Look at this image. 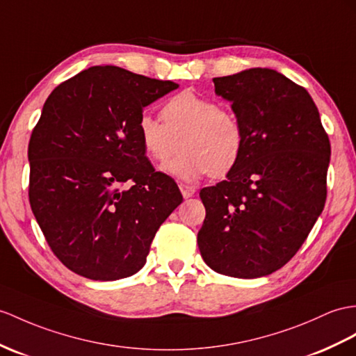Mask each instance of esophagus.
<instances>
[{"instance_id":"obj_1","label":"esophagus","mask_w":356,"mask_h":356,"mask_svg":"<svg viewBox=\"0 0 356 356\" xmlns=\"http://www.w3.org/2000/svg\"><path fill=\"white\" fill-rule=\"evenodd\" d=\"M179 190H181V193H183V196L187 199V197H192L193 195H195V187H192V186H187V184H179Z\"/></svg>"}]
</instances>
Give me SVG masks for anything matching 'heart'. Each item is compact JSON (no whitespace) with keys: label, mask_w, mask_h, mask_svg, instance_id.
Returning a JSON list of instances; mask_svg holds the SVG:
<instances>
[{"label":"heart","mask_w":356,"mask_h":356,"mask_svg":"<svg viewBox=\"0 0 356 356\" xmlns=\"http://www.w3.org/2000/svg\"><path fill=\"white\" fill-rule=\"evenodd\" d=\"M163 122L149 113H142L137 133L148 157L157 164L168 163L177 151L181 154L169 166V175L195 183L205 175L222 177L236 168L245 146L243 128L238 119L219 104L192 90L170 98L161 110Z\"/></svg>","instance_id":"obj_1"}]
</instances>
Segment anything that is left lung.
Listing matches in <instances>:
<instances>
[{
  "label": "left lung",
  "instance_id": "left-lung-1",
  "mask_svg": "<svg viewBox=\"0 0 356 356\" xmlns=\"http://www.w3.org/2000/svg\"><path fill=\"white\" fill-rule=\"evenodd\" d=\"M231 102L245 146L227 179L202 188L197 246L208 267L261 278L298 252L326 201L331 145L309 93L268 67L213 78Z\"/></svg>",
  "mask_w": 356,
  "mask_h": 356
}]
</instances>
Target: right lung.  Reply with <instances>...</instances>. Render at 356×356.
Returning a JSON list of instances; mask_svg holds the SVG:
<instances>
[{"label": "right lung", "instance_id": "1", "mask_svg": "<svg viewBox=\"0 0 356 356\" xmlns=\"http://www.w3.org/2000/svg\"><path fill=\"white\" fill-rule=\"evenodd\" d=\"M178 89L118 66H93L51 92L29 145L30 205L49 248L93 281L137 273L155 232L183 202L137 133L143 108ZM125 182L132 187L122 189Z\"/></svg>", "mask_w": 356, "mask_h": 356}]
</instances>
